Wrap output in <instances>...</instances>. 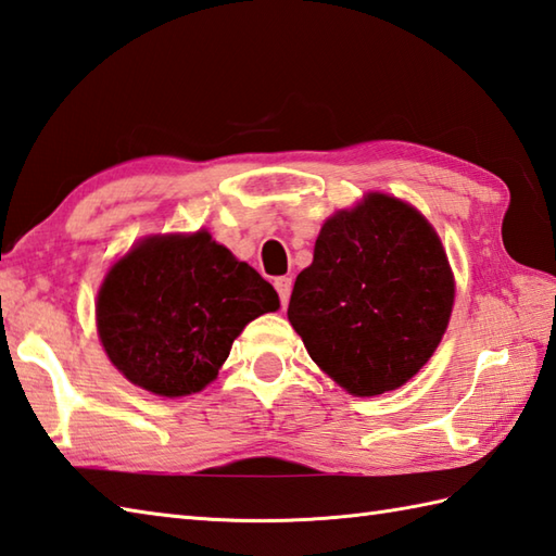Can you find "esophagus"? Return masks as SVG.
<instances>
[{"mask_svg": "<svg viewBox=\"0 0 556 556\" xmlns=\"http://www.w3.org/2000/svg\"><path fill=\"white\" fill-rule=\"evenodd\" d=\"M274 288H276V292H278L280 304H282V307H286L288 300H290V292H292V278H288V276L276 278V280H274Z\"/></svg>", "mask_w": 556, "mask_h": 556, "instance_id": "esophagus-1", "label": "esophagus"}]
</instances>
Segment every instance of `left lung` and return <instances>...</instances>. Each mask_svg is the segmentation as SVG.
I'll list each match as a JSON object with an SVG mask.
<instances>
[{
  "label": "left lung",
  "mask_w": 556,
  "mask_h": 556,
  "mask_svg": "<svg viewBox=\"0 0 556 556\" xmlns=\"http://www.w3.org/2000/svg\"><path fill=\"white\" fill-rule=\"evenodd\" d=\"M451 307L453 276L432 225L399 199L369 194L324 223L288 319L336 383L379 395L432 357Z\"/></svg>",
  "instance_id": "1"
}]
</instances>
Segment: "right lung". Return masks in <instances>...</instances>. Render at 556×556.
<instances>
[{"instance_id":"1","label":"right lung","mask_w":556,"mask_h":556,"mask_svg":"<svg viewBox=\"0 0 556 556\" xmlns=\"http://www.w3.org/2000/svg\"><path fill=\"white\" fill-rule=\"evenodd\" d=\"M278 307L270 282L197 232L134 247L110 268L96 314L112 365L173 399L211 383L242 328Z\"/></svg>"}]
</instances>
